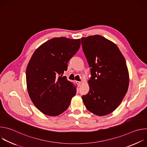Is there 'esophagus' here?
Listing matches in <instances>:
<instances>
[{
  "label": "esophagus",
  "mask_w": 147,
  "mask_h": 147,
  "mask_svg": "<svg viewBox=\"0 0 147 147\" xmlns=\"http://www.w3.org/2000/svg\"><path fill=\"white\" fill-rule=\"evenodd\" d=\"M76 83L77 84L78 86H81V82H80V81H76Z\"/></svg>",
  "instance_id": "34e87169"
}]
</instances>
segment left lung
Masks as SVG:
<instances>
[{
  "instance_id": "obj_1",
  "label": "left lung",
  "mask_w": 147,
  "mask_h": 147,
  "mask_svg": "<svg viewBox=\"0 0 147 147\" xmlns=\"http://www.w3.org/2000/svg\"><path fill=\"white\" fill-rule=\"evenodd\" d=\"M82 51L91 67L90 90L82 96L86 108L98 116L114 111L127 92L129 71L117 45L99 35L81 38Z\"/></svg>"
}]
</instances>
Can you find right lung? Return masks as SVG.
Masks as SVG:
<instances>
[{"label": "right lung", "instance_id": "add662e5", "mask_svg": "<svg viewBox=\"0 0 147 147\" xmlns=\"http://www.w3.org/2000/svg\"><path fill=\"white\" fill-rule=\"evenodd\" d=\"M80 44V39L53 38L32 55L26 70L27 90L35 106L43 113L60 115L76 95V87L63 74Z\"/></svg>", "mask_w": 147, "mask_h": 147}]
</instances>
